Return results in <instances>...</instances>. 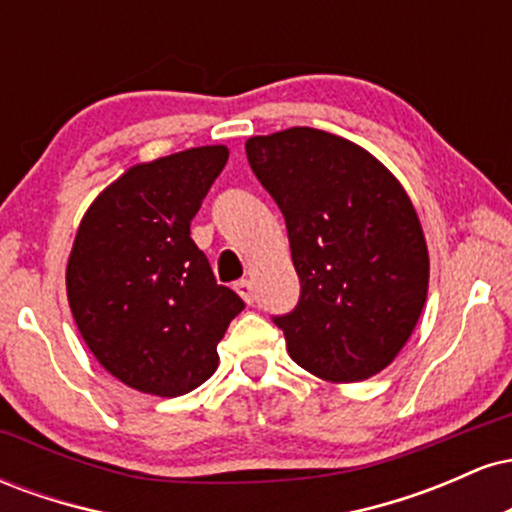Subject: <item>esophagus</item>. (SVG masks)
Listing matches in <instances>:
<instances>
[{"mask_svg": "<svg viewBox=\"0 0 512 512\" xmlns=\"http://www.w3.org/2000/svg\"><path fill=\"white\" fill-rule=\"evenodd\" d=\"M236 291L240 293V298H243V301L248 303V305L255 301V289H252V281L250 279L236 281Z\"/></svg>", "mask_w": 512, "mask_h": 512, "instance_id": "34e87169", "label": "esophagus"}]
</instances>
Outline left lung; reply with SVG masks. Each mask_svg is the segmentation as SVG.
I'll use <instances>...</instances> for the list:
<instances>
[{
  "label": "left lung",
  "instance_id": "1",
  "mask_svg": "<svg viewBox=\"0 0 512 512\" xmlns=\"http://www.w3.org/2000/svg\"><path fill=\"white\" fill-rule=\"evenodd\" d=\"M245 154L279 204L301 298L274 315L298 366L358 383L395 361L419 322L428 250L407 192L383 163L342 137L291 127L252 137Z\"/></svg>",
  "mask_w": 512,
  "mask_h": 512
}]
</instances>
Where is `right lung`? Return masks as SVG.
<instances>
[{"label": "right lung", "mask_w": 512, "mask_h": 512, "mask_svg": "<svg viewBox=\"0 0 512 512\" xmlns=\"http://www.w3.org/2000/svg\"><path fill=\"white\" fill-rule=\"evenodd\" d=\"M226 161V146H197L129 168L76 231L67 264L76 327L101 366L139 392L178 397L209 380L216 344L245 308L190 238Z\"/></svg>", "instance_id": "obj_1"}]
</instances>
